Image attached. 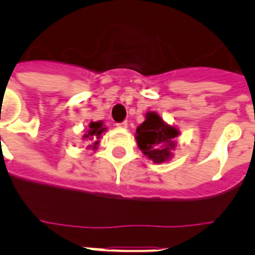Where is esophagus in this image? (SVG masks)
Wrapping results in <instances>:
<instances>
[{
  "label": "esophagus",
  "instance_id": "1",
  "mask_svg": "<svg viewBox=\"0 0 255 255\" xmlns=\"http://www.w3.org/2000/svg\"><path fill=\"white\" fill-rule=\"evenodd\" d=\"M118 127H119V128H127L128 127V123H127V122H123V123L118 124Z\"/></svg>",
  "mask_w": 255,
  "mask_h": 255
}]
</instances>
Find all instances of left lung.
<instances>
[{
  "label": "left lung",
  "instance_id": "1",
  "mask_svg": "<svg viewBox=\"0 0 255 255\" xmlns=\"http://www.w3.org/2000/svg\"><path fill=\"white\" fill-rule=\"evenodd\" d=\"M180 129L168 124L155 111H148L145 120L136 128L135 140L137 147L147 159L155 164L168 163L177 147Z\"/></svg>",
  "mask_w": 255,
  "mask_h": 255
}]
</instances>
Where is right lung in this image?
<instances>
[{
  "instance_id": "obj_1",
  "label": "right lung",
  "mask_w": 255,
  "mask_h": 255,
  "mask_svg": "<svg viewBox=\"0 0 255 255\" xmlns=\"http://www.w3.org/2000/svg\"><path fill=\"white\" fill-rule=\"evenodd\" d=\"M107 131V127H104L103 120H98V122H91L88 124V129L83 135V139L87 140V148L96 151L100 144V139L104 132Z\"/></svg>"
}]
</instances>
